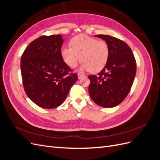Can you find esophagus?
Instances as JSON below:
<instances>
[{"instance_id": "obj_1", "label": "esophagus", "mask_w": 160, "mask_h": 160, "mask_svg": "<svg viewBox=\"0 0 160 160\" xmlns=\"http://www.w3.org/2000/svg\"><path fill=\"white\" fill-rule=\"evenodd\" d=\"M84 77L83 75H82V74H81V73H78V78H79V79H81L82 77Z\"/></svg>"}]
</instances>
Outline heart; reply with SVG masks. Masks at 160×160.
<instances>
[{
	"label": "heart",
	"instance_id": "heart-1",
	"mask_svg": "<svg viewBox=\"0 0 160 160\" xmlns=\"http://www.w3.org/2000/svg\"><path fill=\"white\" fill-rule=\"evenodd\" d=\"M70 46L61 49L62 60L70 67L73 68L81 61V71L89 70L91 72H98L108 63L109 47L105 41L79 35L72 38Z\"/></svg>",
	"mask_w": 160,
	"mask_h": 160
}]
</instances>
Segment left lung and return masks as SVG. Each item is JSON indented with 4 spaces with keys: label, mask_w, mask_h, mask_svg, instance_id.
I'll list each match as a JSON object with an SVG mask.
<instances>
[{
    "label": "left lung",
    "mask_w": 160,
    "mask_h": 160,
    "mask_svg": "<svg viewBox=\"0 0 160 160\" xmlns=\"http://www.w3.org/2000/svg\"><path fill=\"white\" fill-rule=\"evenodd\" d=\"M108 42L107 65L98 75H89V93L101 107L111 108L120 104L132 88L136 73V61L126 42L109 35H95Z\"/></svg>",
    "instance_id": "8db88e82"
}]
</instances>
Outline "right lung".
Instances as JSON below:
<instances>
[{
  "mask_svg": "<svg viewBox=\"0 0 160 160\" xmlns=\"http://www.w3.org/2000/svg\"><path fill=\"white\" fill-rule=\"evenodd\" d=\"M61 35L41 36L32 41L21 56L23 88L32 102L44 109L57 108L64 102L77 73L62 60Z\"/></svg>",
  "mask_w": 160,
  "mask_h": 160,
  "instance_id": "add662e5",
  "label": "right lung"
}]
</instances>
